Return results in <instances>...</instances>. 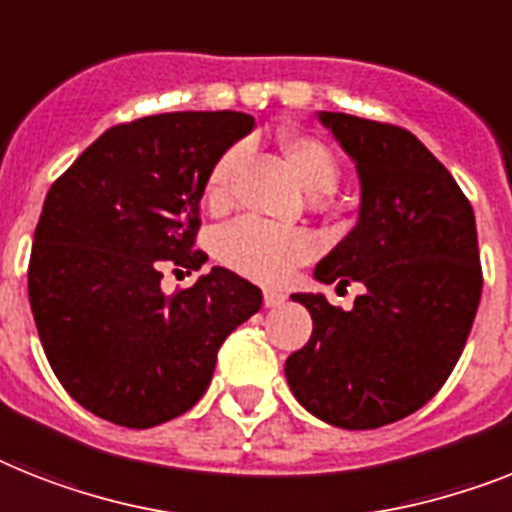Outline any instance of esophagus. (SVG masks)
<instances>
[{
	"label": "esophagus",
	"mask_w": 512,
	"mask_h": 512,
	"mask_svg": "<svg viewBox=\"0 0 512 512\" xmlns=\"http://www.w3.org/2000/svg\"><path fill=\"white\" fill-rule=\"evenodd\" d=\"M285 303V295L277 293V290H264V306L266 308H277Z\"/></svg>",
	"instance_id": "1"
}]
</instances>
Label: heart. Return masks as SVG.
Listing matches in <instances>:
<instances>
[{
	"mask_svg": "<svg viewBox=\"0 0 512 512\" xmlns=\"http://www.w3.org/2000/svg\"><path fill=\"white\" fill-rule=\"evenodd\" d=\"M277 146H280L282 159L290 167L293 177L306 193L322 196L335 188L337 162L327 143L314 135L285 130L277 138ZM238 162L240 149H230L211 167L209 180H206V201L211 206L227 204L232 170ZM217 253L222 264L230 266L232 272L243 274L248 280L264 282V285H277V282L287 280L293 269H298L314 256L316 243L303 230H285V227L261 225L253 219H240L219 232Z\"/></svg>",
	"mask_w": 512,
	"mask_h": 512,
	"instance_id": "b5f03b06",
	"label": "heart"
}]
</instances>
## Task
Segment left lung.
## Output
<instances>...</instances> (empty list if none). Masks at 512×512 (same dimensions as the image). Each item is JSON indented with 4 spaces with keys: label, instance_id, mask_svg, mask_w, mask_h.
<instances>
[{
    "label": "left lung",
    "instance_id": "left-lung-1",
    "mask_svg": "<svg viewBox=\"0 0 512 512\" xmlns=\"http://www.w3.org/2000/svg\"><path fill=\"white\" fill-rule=\"evenodd\" d=\"M319 122L353 159L356 227L314 280L361 282L350 311L322 293H293L314 319L311 340L285 361L295 400L340 429L411 416L447 382L481 298L474 209L416 135L342 112Z\"/></svg>",
    "mask_w": 512,
    "mask_h": 512
}]
</instances>
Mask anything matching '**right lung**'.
<instances>
[{
  "label": "right lung",
  "instance_id": "obj_1",
  "mask_svg": "<svg viewBox=\"0 0 512 512\" xmlns=\"http://www.w3.org/2000/svg\"><path fill=\"white\" fill-rule=\"evenodd\" d=\"M243 112H167L99 135L46 193L28 298L54 374L86 411L149 429L201 400L261 290L214 266L167 295L164 266L193 251L211 167L253 130Z\"/></svg>",
  "mask_w": 512,
  "mask_h": 512
}]
</instances>
